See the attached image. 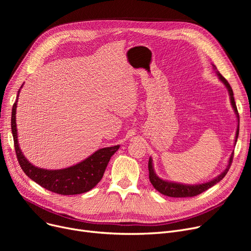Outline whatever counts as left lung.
<instances>
[{
	"label": "left lung",
	"mask_w": 251,
	"mask_h": 251,
	"mask_svg": "<svg viewBox=\"0 0 251 251\" xmlns=\"http://www.w3.org/2000/svg\"><path fill=\"white\" fill-rule=\"evenodd\" d=\"M214 66V69L217 70L216 66ZM217 75L219 76L220 80L225 84V86L227 87L228 91H229V96H230V100H231V104L234 109V112L236 114L237 119L239 121V114L238 111H237V107L235 103V100H234V94L232 87L230 86L229 82L226 80L225 78L222 76V74L219 71H216ZM238 134H239V124L237 126V130H236V136H235V144L237 141V138H238ZM233 155L234 152H232V154L230 155V159L228 162V166L224 171L223 173H221L218 177H216L215 179H213L212 181H208L206 183H202V184H195V185H187V184H180V183H176V182H171V181H167V180H163L160 177H157L154 170H153V165H152V160L151 157H150L149 160V172H150V181L152 184V186L164 195L170 196V197H192L195 195H199L201 192L207 190L208 188L213 187L215 184H217L218 182H220L224 177L226 176V174L228 173V171L230 169V166L232 164L233 161Z\"/></svg>",
	"instance_id": "obj_1"
}]
</instances>
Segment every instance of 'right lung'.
<instances>
[{"label":"right lung","instance_id":"1","mask_svg":"<svg viewBox=\"0 0 251 251\" xmlns=\"http://www.w3.org/2000/svg\"><path fill=\"white\" fill-rule=\"evenodd\" d=\"M19 92L20 89L18 90L17 100L12 108L11 128L13 138H14L17 160L23 172L31 180L36 182L38 185L51 192L62 195L81 194L94 188L101 180L111 156L119 150L120 146L100 149L84 161L69 168L60 170H46L33 166L23 155L17 139L16 108Z\"/></svg>","mask_w":251,"mask_h":251}]
</instances>
